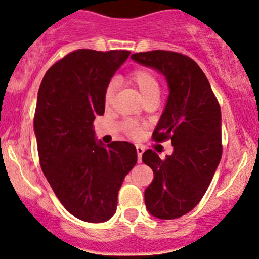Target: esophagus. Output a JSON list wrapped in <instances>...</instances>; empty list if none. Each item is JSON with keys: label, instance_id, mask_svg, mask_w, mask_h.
Returning <instances> with one entry per match:
<instances>
[{"label": "esophagus", "instance_id": "34e87169", "mask_svg": "<svg viewBox=\"0 0 259 259\" xmlns=\"http://www.w3.org/2000/svg\"><path fill=\"white\" fill-rule=\"evenodd\" d=\"M136 152H138V160L140 163V161L142 160V154L143 152H145V149H143L142 146H136Z\"/></svg>", "mask_w": 259, "mask_h": 259}]
</instances>
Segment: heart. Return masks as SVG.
I'll return each mask as SVG.
<instances>
[{"mask_svg":"<svg viewBox=\"0 0 259 259\" xmlns=\"http://www.w3.org/2000/svg\"><path fill=\"white\" fill-rule=\"evenodd\" d=\"M130 80L135 84L136 88L139 89V92L141 93V95L143 96V99L146 96L154 94H159V83H158L157 77L154 76L151 71L148 70H143V68H140V70H136L135 72H133L132 77H130ZM114 92H116V82H110L107 84L105 89V104L106 105H111L112 101H113V96H114ZM121 130L126 134L127 136L134 139H138L141 136L142 134V127L140 124L136 123L135 120L132 119H126L121 123Z\"/></svg>","mask_w":259,"mask_h":259,"instance_id":"heart-1","label":"heart"}]
</instances>
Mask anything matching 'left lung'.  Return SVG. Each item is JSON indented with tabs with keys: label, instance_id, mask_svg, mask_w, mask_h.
I'll return each mask as SVG.
<instances>
[{
	"label": "left lung",
	"instance_id": "1",
	"mask_svg": "<svg viewBox=\"0 0 259 259\" xmlns=\"http://www.w3.org/2000/svg\"><path fill=\"white\" fill-rule=\"evenodd\" d=\"M132 59L159 71L169 84L153 140H171L174 152L165 159L152 149L142 154L154 174L145 191V204L157 219H179L204 197L222 157L220 104L205 73L187 55L152 51L135 53Z\"/></svg>",
	"mask_w": 259,
	"mask_h": 259
}]
</instances>
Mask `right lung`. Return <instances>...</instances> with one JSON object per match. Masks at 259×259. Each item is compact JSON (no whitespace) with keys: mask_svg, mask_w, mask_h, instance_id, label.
<instances>
[{"mask_svg":"<svg viewBox=\"0 0 259 259\" xmlns=\"http://www.w3.org/2000/svg\"><path fill=\"white\" fill-rule=\"evenodd\" d=\"M127 51L78 49L47 71L33 118L39 164L66 210L90 223L117 210L118 192L138 161L133 143L95 141L93 121L105 113V89Z\"/></svg>","mask_w":259,"mask_h":259,"instance_id":"1","label":"right lung"}]
</instances>
